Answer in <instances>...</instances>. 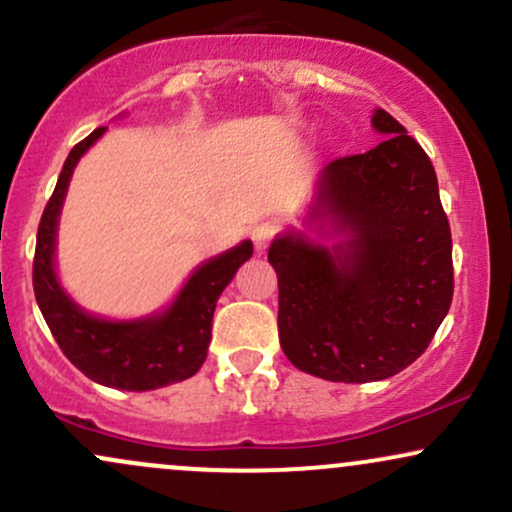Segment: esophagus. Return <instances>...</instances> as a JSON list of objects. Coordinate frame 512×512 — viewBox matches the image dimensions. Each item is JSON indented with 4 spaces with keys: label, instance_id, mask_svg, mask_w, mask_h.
Wrapping results in <instances>:
<instances>
[{
    "label": "esophagus",
    "instance_id": "34e87169",
    "mask_svg": "<svg viewBox=\"0 0 512 512\" xmlns=\"http://www.w3.org/2000/svg\"><path fill=\"white\" fill-rule=\"evenodd\" d=\"M276 236V223L272 221H264V223H257L255 228H252L250 238H252V245H255L257 250H264L269 243H272V238Z\"/></svg>",
    "mask_w": 512,
    "mask_h": 512
}]
</instances>
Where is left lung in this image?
<instances>
[{"label":"left lung","instance_id":"obj_1","mask_svg":"<svg viewBox=\"0 0 512 512\" xmlns=\"http://www.w3.org/2000/svg\"><path fill=\"white\" fill-rule=\"evenodd\" d=\"M385 142L322 170L313 219L342 243L284 233L267 260L279 279V342L303 373L385 380L416 361L452 303V238L431 158L385 110Z\"/></svg>","mask_w":512,"mask_h":512}]
</instances>
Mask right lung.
Returning <instances> with one entry per match:
<instances>
[{
    "label": "right lung",
    "mask_w": 512,
    "mask_h": 512,
    "mask_svg": "<svg viewBox=\"0 0 512 512\" xmlns=\"http://www.w3.org/2000/svg\"><path fill=\"white\" fill-rule=\"evenodd\" d=\"M103 132L105 127L93 129L84 142L69 151L55 192L45 204L35 240L33 291L62 354L86 378L117 390L146 392L192 378L202 368L211 342L216 301L231 284L240 264L252 257V243L243 240L233 250L197 267L173 305L161 315L110 322L81 310L62 291L55 274L57 219L74 166Z\"/></svg>",
    "instance_id": "right-lung-1"
}]
</instances>
